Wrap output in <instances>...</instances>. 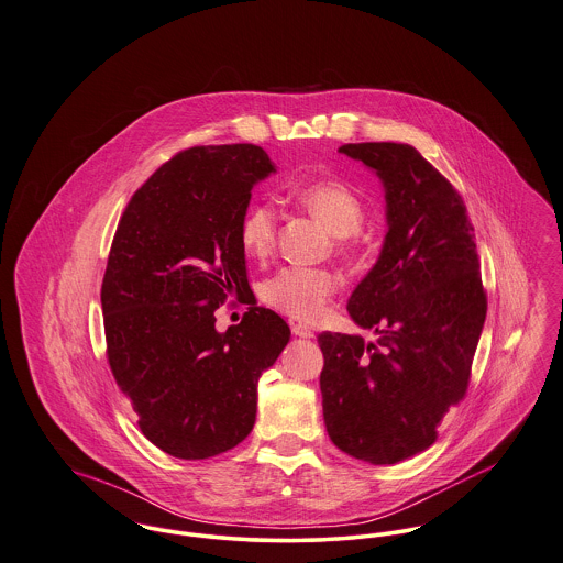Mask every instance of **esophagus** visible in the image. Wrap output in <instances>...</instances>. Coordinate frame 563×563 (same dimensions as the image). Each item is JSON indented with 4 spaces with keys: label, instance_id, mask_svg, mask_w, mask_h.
<instances>
[{
    "label": "esophagus",
    "instance_id": "34e87169",
    "mask_svg": "<svg viewBox=\"0 0 563 563\" xmlns=\"http://www.w3.org/2000/svg\"><path fill=\"white\" fill-rule=\"evenodd\" d=\"M291 332H294L296 336H302V339H312V336H314L311 328H307V325H302V323H294V325H291Z\"/></svg>",
    "mask_w": 563,
    "mask_h": 563
}]
</instances>
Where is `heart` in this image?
Segmentation results:
<instances>
[{"instance_id":"heart-1","label":"heart","mask_w":563,"mask_h":563,"mask_svg":"<svg viewBox=\"0 0 563 563\" xmlns=\"http://www.w3.org/2000/svg\"><path fill=\"white\" fill-rule=\"evenodd\" d=\"M294 198L325 224L336 238L339 251L358 249V229L365 220V205L356 189L339 179H319L294 189ZM240 244L251 258H267L276 244V211L267 202H256L240 220ZM339 289V280L328 269L289 265L261 285V298L276 311L298 321H317Z\"/></svg>"}]
</instances>
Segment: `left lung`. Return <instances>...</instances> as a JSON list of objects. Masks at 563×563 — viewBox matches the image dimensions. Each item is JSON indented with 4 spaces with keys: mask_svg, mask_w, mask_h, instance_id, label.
I'll return each instance as SVG.
<instances>
[{
    "mask_svg": "<svg viewBox=\"0 0 563 563\" xmlns=\"http://www.w3.org/2000/svg\"><path fill=\"white\" fill-rule=\"evenodd\" d=\"M339 153L379 177L388 231L347 302L377 341L317 336L323 421L347 455L397 464L432 446L442 417L464 399L488 302L457 189L410 144L361 142Z\"/></svg>",
    "mask_w": 563,
    "mask_h": 563,
    "instance_id": "8db88e82",
    "label": "left lung"
}]
</instances>
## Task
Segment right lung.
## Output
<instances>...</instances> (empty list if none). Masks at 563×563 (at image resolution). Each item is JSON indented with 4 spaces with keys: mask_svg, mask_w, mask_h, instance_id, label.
Returning <instances> with one entry per match:
<instances>
[{
    "mask_svg": "<svg viewBox=\"0 0 563 563\" xmlns=\"http://www.w3.org/2000/svg\"><path fill=\"white\" fill-rule=\"evenodd\" d=\"M276 168L256 144L191 146L126 205L101 285L108 363L142 434L173 457L205 460L249 437L256 384L291 330L251 307L216 330V309L251 294L240 220Z\"/></svg>",
    "mask_w": 563,
    "mask_h": 563,
    "instance_id": "right-lung-1",
    "label": "right lung"
}]
</instances>
